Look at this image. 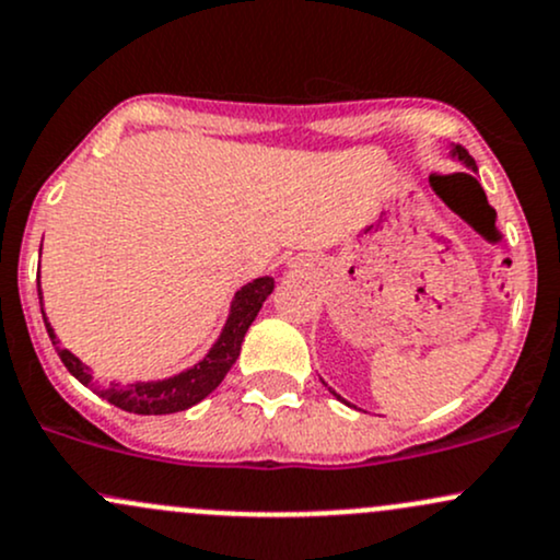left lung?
<instances>
[{"instance_id":"8db88e82","label":"left lung","mask_w":560,"mask_h":560,"mask_svg":"<svg viewBox=\"0 0 560 560\" xmlns=\"http://www.w3.org/2000/svg\"><path fill=\"white\" fill-rule=\"evenodd\" d=\"M450 155H452V159H457V161H460V163H463V166H466V168H468V172L479 174V168H476V161H474V159H470V155H468V150H466V148H460V144H452ZM474 174H460V177H466V179H470V182H476V177H474ZM476 185H479V182H476ZM330 392H332V388H330ZM332 394H336V392H332ZM336 397H338V394H336ZM338 399H341V397H338ZM341 401H343V399H341ZM347 405H349V401H347Z\"/></svg>"}]
</instances>
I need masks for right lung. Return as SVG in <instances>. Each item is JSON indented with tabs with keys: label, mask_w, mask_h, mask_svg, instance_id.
Returning a JSON list of instances; mask_svg holds the SVG:
<instances>
[{
	"label": "right lung",
	"mask_w": 560,
	"mask_h": 560,
	"mask_svg": "<svg viewBox=\"0 0 560 560\" xmlns=\"http://www.w3.org/2000/svg\"><path fill=\"white\" fill-rule=\"evenodd\" d=\"M36 285H39V278H36ZM275 280L272 278H256L254 282H246L241 291L232 296L228 323H224L222 332L213 341L209 354L203 360L192 364V368L182 370V373L172 375V378L163 381H135L121 386V383H110V386H100L94 381L92 368H86L84 362L79 360L73 351L62 349L58 336H55L52 325H49L47 314H44L42 304V285H39V304H42V317L44 325H47L49 338H52V347L60 354L62 364L68 368V373L73 375L79 383H84L86 388H92L97 397L108 399L110 405L121 407V410L135 412V416H172V412H182L187 407L198 405L200 399H206L219 383L224 381V375L230 373V368L235 364L237 357H241V343L246 338L250 323L259 314L261 304L267 301L269 293H272Z\"/></svg>",
	"instance_id": "add662e5"
}]
</instances>
